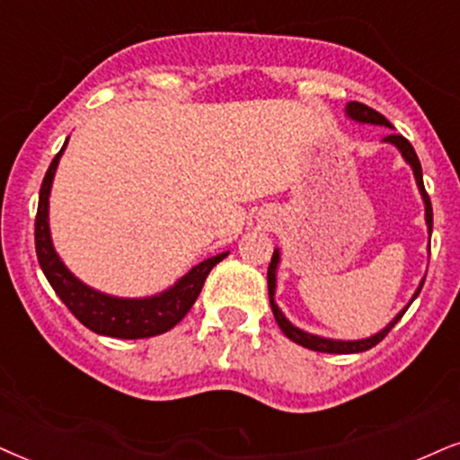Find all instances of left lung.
Masks as SVG:
<instances>
[{"instance_id": "8db88e82", "label": "left lung", "mask_w": 460, "mask_h": 460, "mask_svg": "<svg viewBox=\"0 0 460 460\" xmlns=\"http://www.w3.org/2000/svg\"><path fill=\"white\" fill-rule=\"evenodd\" d=\"M346 114L350 116L352 120H357V123H363V125H382V127H388V129H393V125L388 123V120L382 116L380 112H376L374 108L365 106V103H358V102H350L346 106ZM385 142L393 144V146L399 148L401 156H403L405 161L410 163L411 172H414V178H416V184H418V190H420L422 195V201H424V220H427V226H429V237H431V231H433V208H431V199H429L427 190H424V182H422V167H420V161H418L416 156V150L411 144L405 139L403 136H397V133H391V136L385 137ZM278 263H280V250H273V257H271V263H270V270H267V288H270V305H271V312H273V318H276L278 327L282 329V333L288 337L290 341H295V344L304 346V348H310V350H316V352H329V354H354V352H365L369 350V348H374L376 344H380L382 340L388 335V331H391L394 324L401 321V316H403L405 310L411 305V301H414L418 295H420V288L424 284V278L418 284L414 297L410 299V304L401 310L397 316L393 318L391 323L386 324L385 329L377 331L376 335L371 337H365V340H329V337H321V335H312V333H305V331H301L299 327H295L293 323L288 321L287 316H284L280 307H278L276 299H273V295H276V270H278Z\"/></svg>"}]
</instances>
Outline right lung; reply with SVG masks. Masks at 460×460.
Segmentation results:
<instances>
[{
	"label": "right lung",
	"mask_w": 460,
	"mask_h": 460,
	"mask_svg": "<svg viewBox=\"0 0 460 460\" xmlns=\"http://www.w3.org/2000/svg\"><path fill=\"white\" fill-rule=\"evenodd\" d=\"M67 146V139L63 148L52 159L49 172L42 180V189H40L38 214H36V252L38 263L42 267L46 280L50 282L52 290L59 295V299L67 305V310L97 335L119 337V340H142V337L161 335L165 331L182 321L187 312L193 307L195 299L199 297L203 282H206L208 273L212 267L220 263L229 252H220L217 257L201 261L195 265L187 276L163 290L159 295L144 299H125L112 297V295L100 293V290L86 287L80 282L72 271L67 270L66 263L59 259L55 246L50 240V226H49V197L52 178H55L57 165L63 150Z\"/></svg>",
	"instance_id": "right-lung-1"
}]
</instances>
